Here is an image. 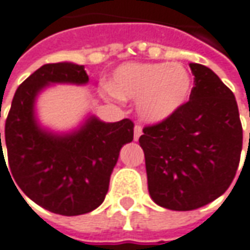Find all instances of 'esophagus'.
I'll use <instances>...</instances> for the list:
<instances>
[{
    "label": "esophagus",
    "mask_w": 250,
    "mask_h": 250,
    "mask_svg": "<svg viewBox=\"0 0 250 250\" xmlns=\"http://www.w3.org/2000/svg\"><path fill=\"white\" fill-rule=\"evenodd\" d=\"M141 134H143V128H141V125H136V127H134V141H137Z\"/></svg>",
    "instance_id": "esophagus-1"
}]
</instances>
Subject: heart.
<instances>
[{
  "instance_id": "heart-1",
  "label": "heart",
  "mask_w": 250,
  "mask_h": 250,
  "mask_svg": "<svg viewBox=\"0 0 250 250\" xmlns=\"http://www.w3.org/2000/svg\"><path fill=\"white\" fill-rule=\"evenodd\" d=\"M106 88L119 99L136 101L141 120L161 123L188 102L191 78L179 62H125L113 71Z\"/></svg>"
}]
</instances>
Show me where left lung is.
Masks as SVG:
<instances>
[{
	"mask_svg": "<svg viewBox=\"0 0 250 250\" xmlns=\"http://www.w3.org/2000/svg\"><path fill=\"white\" fill-rule=\"evenodd\" d=\"M189 102L140 137L148 191L158 206L190 211L224 194L242 151V125L231 89L208 67L190 62Z\"/></svg>",
	"mask_w": 250,
	"mask_h": 250,
	"instance_id": "obj_1",
	"label": "left lung"
}]
</instances>
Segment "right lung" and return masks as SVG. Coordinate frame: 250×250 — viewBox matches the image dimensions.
<instances>
[{"mask_svg": "<svg viewBox=\"0 0 250 250\" xmlns=\"http://www.w3.org/2000/svg\"><path fill=\"white\" fill-rule=\"evenodd\" d=\"M88 82L83 65L68 61L42 65L15 92L4 144L0 133V170L2 165L6 170L9 167L14 185L36 204L60 215L86 214L104 203L120 149L134 136V125L128 119L106 123L89 114L68 133H56L39 123V93L54 83Z\"/></svg>", "mask_w": 250, "mask_h": 250, "instance_id": "add662e5", "label": "right lung"}]
</instances>
